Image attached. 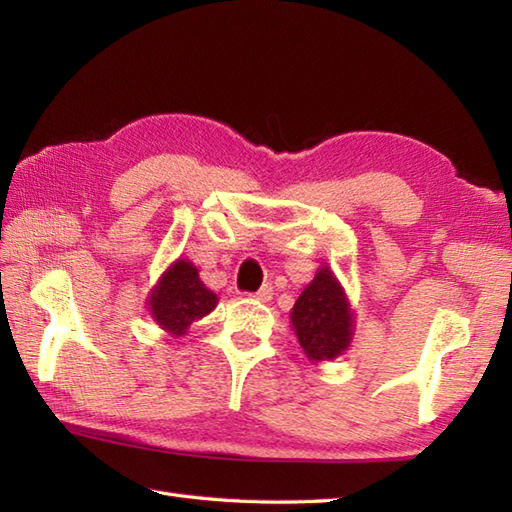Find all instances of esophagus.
I'll list each match as a JSON object with an SVG mask.
<instances>
[{
	"label": "esophagus",
	"mask_w": 512,
	"mask_h": 512,
	"mask_svg": "<svg viewBox=\"0 0 512 512\" xmlns=\"http://www.w3.org/2000/svg\"><path fill=\"white\" fill-rule=\"evenodd\" d=\"M250 299H255V301H270V299H273V286H262V288H259L257 292H253V295H248Z\"/></svg>",
	"instance_id": "1"
}]
</instances>
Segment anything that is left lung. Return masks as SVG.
Masks as SVG:
<instances>
[{"label":"left lung","mask_w":512,"mask_h":512,"mask_svg":"<svg viewBox=\"0 0 512 512\" xmlns=\"http://www.w3.org/2000/svg\"><path fill=\"white\" fill-rule=\"evenodd\" d=\"M292 330L312 363L345 354L354 336V312L330 266H321L290 310Z\"/></svg>","instance_id":"left-lung-1"}]
</instances>
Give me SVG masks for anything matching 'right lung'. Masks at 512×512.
Here are the masks:
<instances>
[{
	"label": "right lung",
	"mask_w": 512,
	"mask_h": 512,
	"mask_svg": "<svg viewBox=\"0 0 512 512\" xmlns=\"http://www.w3.org/2000/svg\"><path fill=\"white\" fill-rule=\"evenodd\" d=\"M217 306V295L204 286L198 268L189 259H176L147 295V310L162 330L171 336L187 334L191 323L200 321Z\"/></svg>",
	"instance_id": "add662e5"
}]
</instances>
